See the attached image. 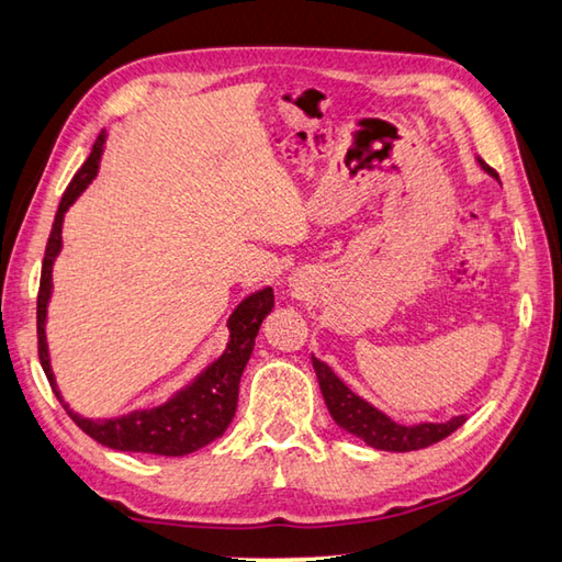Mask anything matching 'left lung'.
I'll return each mask as SVG.
<instances>
[{
    "label": "left lung",
    "instance_id": "left-lung-1",
    "mask_svg": "<svg viewBox=\"0 0 562 562\" xmlns=\"http://www.w3.org/2000/svg\"><path fill=\"white\" fill-rule=\"evenodd\" d=\"M479 165H482L486 175L496 177V171L488 167L486 161L479 159ZM312 366L316 371V379H319L324 403L329 407L334 423L344 427L346 432H351L353 437H359V440H363L366 445L375 447V450H385V452L423 450V447H430L435 442L445 440L447 435H452L457 427H462L467 423V415H457L447 423H420L411 427L397 425L391 420V417L383 415L379 407H373L371 403H366L363 397L356 395L324 361L314 359L312 356Z\"/></svg>",
    "mask_w": 562,
    "mask_h": 562
}]
</instances>
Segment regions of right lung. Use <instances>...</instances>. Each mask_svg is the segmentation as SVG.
Wrapping results in <instances>:
<instances>
[{
  "label": "right lung",
  "mask_w": 562,
  "mask_h": 562,
  "mask_svg": "<svg viewBox=\"0 0 562 562\" xmlns=\"http://www.w3.org/2000/svg\"><path fill=\"white\" fill-rule=\"evenodd\" d=\"M105 135L100 132L93 151L86 159V165L78 169V175L70 179L64 199L58 203L54 228L46 243L44 265H41V284H38V300H36V336H38V361L44 366V373L54 387L58 403L66 407L80 430L95 442L110 447V450L120 452H147V454H161V457H183L201 450L209 442L216 440L226 427L231 425L233 415H236L238 405V385L240 375L246 371V363L252 353L255 336L265 316L274 307V294L270 288L250 294L243 300L236 312L228 319L231 341L226 351L221 353L218 361H213L206 371H203L196 381L183 387L169 403L159 407H149V411H135L130 415L115 417V420H90V417H80L70 411L60 397L56 387L54 371H50L48 361V346H46V307L50 297V268H54L56 255L60 252V228H64V216L70 203H74L80 191H83L90 181L95 179L100 167V155H103Z\"/></svg>",
  "instance_id": "1"
}]
</instances>
